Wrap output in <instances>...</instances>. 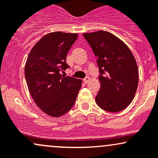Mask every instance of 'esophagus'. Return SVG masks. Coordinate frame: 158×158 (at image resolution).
Here are the masks:
<instances>
[{"instance_id": "esophagus-1", "label": "esophagus", "mask_w": 158, "mask_h": 158, "mask_svg": "<svg viewBox=\"0 0 158 158\" xmlns=\"http://www.w3.org/2000/svg\"><path fill=\"white\" fill-rule=\"evenodd\" d=\"M90 77H86L84 79V82L85 83V84H87V83H88V81H90Z\"/></svg>"}]
</instances>
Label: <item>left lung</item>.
<instances>
[{
    "label": "left lung",
    "instance_id": "left-lung-1",
    "mask_svg": "<svg viewBox=\"0 0 158 158\" xmlns=\"http://www.w3.org/2000/svg\"><path fill=\"white\" fill-rule=\"evenodd\" d=\"M97 57L100 89L96 102L103 110L119 112L133 100L138 85V69L133 54L124 43L110 32L84 33Z\"/></svg>",
    "mask_w": 158,
    "mask_h": 158
}]
</instances>
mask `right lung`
<instances>
[{"mask_svg": "<svg viewBox=\"0 0 158 158\" xmlns=\"http://www.w3.org/2000/svg\"><path fill=\"white\" fill-rule=\"evenodd\" d=\"M78 35L54 32L47 34L32 48L24 74L32 99L44 113L59 117L69 111L81 87V79L64 77L67 54Z\"/></svg>", "mask_w": 158, "mask_h": 158, "instance_id": "obj_1", "label": "right lung"}]
</instances>
